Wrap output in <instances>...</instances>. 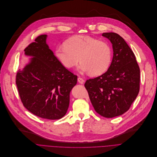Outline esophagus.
I'll return each instance as SVG.
<instances>
[{"instance_id": "34e87169", "label": "esophagus", "mask_w": 157, "mask_h": 157, "mask_svg": "<svg viewBox=\"0 0 157 157\" xmlns=\"http://www.w3.org/2000/svg\"><path fill=\"white\" fill-rule=\"evenodd\" d=\"M78 82H79L80 84H84V80L82 78L78 77Z\"/></svg>"}]
</instances>
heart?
<instances>
[{"mask_svg": "<svg viewBox=\"0 0 157 157\" xmlns=\"http://www.w3.org/2000/svg\"><path fill=\"white\" fill-rule=\"evenodd\" d=\"M55 55L66 68H73L80 61L78 70L96 77L108 70L113 52L105 41L87 35H76L67 40L63 46L57 47Z\"/></svg>", "mask_w": 157, "mask_h": 157, "instance_id": "heart-1", "label": "heart"}]
</instances>
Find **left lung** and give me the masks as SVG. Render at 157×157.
Masks as SVG:
<instances>
[{"mask_svg": "<svg viewBox=\"0 0 157 157\" xmlns=\"http://www.w3.org/2000/svg\"><path fill=\"white\" fill-rule=\"evenodd\" d=\"M102 36L113 44V61L105 73L86 80L84 86L96 113L111 118L123 114L136 100L140 69L133 52L121 36L114 33Z\"/></svg>", "mask_w": 157, "mask_h": 157, "instance_id": "obj_1", "label": "left lung"}]
</instances>
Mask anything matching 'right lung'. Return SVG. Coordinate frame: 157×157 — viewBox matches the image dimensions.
<instances>
[{
    "instance_id": "right-lung-1",
    "label": "right lung",
    "mask_w": 157,
    "mask_h": 157,
    "mask_svg": "<svg viewBox=\"0 0 157 157\" xmlns=\"http://www.w3.org/2000/svg\"><path fill=\"white\" fill-rule=\"evenodd\" d=\"M47 34L41 35L25 48V55L31 57L18 71L16 84L21 102L29 112L54 120L66 114L77 76L59 61L47 44Z\"/></svg>"
}]
</instances>
